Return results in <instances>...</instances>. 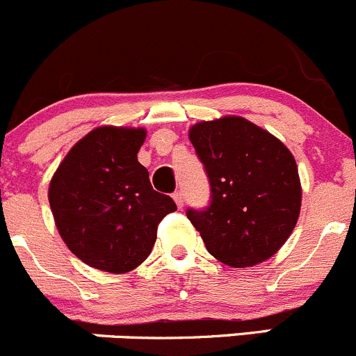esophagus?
I'll return each instance as SVG.
<instances>
[{"mask_svg":"<svg viewBox=\"0 0 356 356\" xmlns=\"http://www.w3.org/2000/svg\"><path fill=\"white\" fill-rule=\"evenodd\" d=\"M173 200L177 202L178 209H181V207H183V193L181 192H175L173 193Z\"/></svg>","mask_w":356,"mask_h":356,"instance_id":"esophagus-1","label":"esophagus"}]
</instances>
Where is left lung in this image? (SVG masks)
I'll use <instances>...</instances> for the list:
<instances>
[{"mask_svg": "<svg viewBox=\"0 0 356 356\" xmlns=\"http://www.w3.org/2000/svg\"><path fill=\"white\" fill-rule=\"evenodd\" d=\"M188 138L206 166L213 200L188 209L190 223L218 261L249 268L272 258L293 234L301 179L291 150L241 115L195 122Z\"/></svg>", "mask_w": 356, "mask_h": 356, "instance_id": "left-lung-1", "label": "left lung"}]
</instances>
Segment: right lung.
I'll list each match as a JSON object with an SVG mask.
<instances>
[{
  "mask_svg": "<svg viewBox=\"0 0 356 356\" xmlns=\"http://www.w3.org/2000/svg\"><path fill=\"white\" fill-rule=\"evenodd\" d=\"M145 138V128L98 126L67 152L50 179L48 200L60 237L91 268L135 270L149 258L159 221L177 211L138 163Z\"/></svg>",
  "mask_w": 356,
  "mask_h": 356,
  "instance_id": "obj_1",
  "label": "right lung"
}]
</instances>
